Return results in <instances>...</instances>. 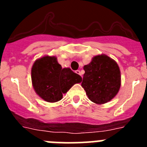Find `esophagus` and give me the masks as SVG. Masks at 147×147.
Masks as SVG:
<instances>
[{
    "instance_id": "obj_1",
    "label": "esophagus",
    "mask_w": 147,
    "mask_h": 147,
    "mask_svg": "<svg viewBox=\"0 0 147 147\" xmlns=\"http://www.w3.org/2000/svg\"><path fill=\"white\" fill-rule=\"evenodd\" d=\"M75 73H76V74H78V75H80V76H81V73H80V71H79V70H77V71H75Z\"/></svg>"
}]
</instances>
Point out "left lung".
Masks as SVG:
<instances>
[{"instance_id":"1","label":"left lung","mask_w":147,"mask_h":147,"mask_svg":"<svg viewBox=\"0 0 147 147\" xmlns=\"http://www.w3.org/2000/svg\"><path fill=\"white\" fill-rule=\"evenodd\" d=\"M82 86L90 101L105 104L112 99L121 86V73L117 63L106 55L96 56L84 66Z\"/></svg>"}]
</instances>
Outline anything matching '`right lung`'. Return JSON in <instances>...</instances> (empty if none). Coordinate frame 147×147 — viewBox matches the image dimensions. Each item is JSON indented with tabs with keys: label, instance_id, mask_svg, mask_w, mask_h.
<instances>
[{
	"label": "right lung",
	"instance_id": "obj_1",
	"mask_svg": "<svg viewBox=\"0 0 147 147\" xmlns=\"http://www.w3.org/2000/svg\"><path fill=\"white\" fill-rule=\"evenodd\" d=\"M32 80L35 91L42 99L56 102L74 84L81 82L82 77L70 68H62L55 57L46 56L34 63Z\"/></svg>",
	"mask_w": 147,
	"mask_h": 147
}]
</instances>
